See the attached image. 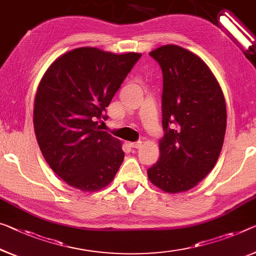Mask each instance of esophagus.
Segmentation results:
<instances>
[{
  "mask_svg": "<svg viewBox=\"0 0 256 256\" xmlns=\"http://www.w3.org/2000/svg\"><path fill=\"white\" fill-rule=\"evenodd\" d=\"M128 145L132 148H140L142 142L140 140H138V142H128Z\"/></svg>",
  "mask_w": 256,
  "mask_h": 256,
  "instance_id": "1",
  "label": "esophagus"
}]
</instances>
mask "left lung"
<instances>
[{
	"label": "left lung",
	"mask_w": 256,
	"mask_h": 256,
	"mask_svg": "<svg viewBox=\"0 0 256 256\" xmlns=\"http://www.w3.org/2000/svg\"><path fill=\"white\" fill-rule=\"evenodd\" d=\"M164 76L159 160L148 169L153 186L167 194L194 188L221 153L226 106L221 86L199 56L175 44L150 52Z\"/></svg>",
	"instance_id": "8db88e82"
}]
</instances>
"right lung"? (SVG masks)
<instances>
[{
	"instance_id": "add662e5",
	"label": "right lung",
	"mask_w": 256,
	"mask_h": 256,
	"mask_svg": "<svg viewBox=\"0 0 256 256\" xmlns=\"http://www.w3.org/2000/svg\"><path fill=\"white\" fill-rule=\"evenodd\" d=\"M142 54L82 46L49 66L34 100L38 144L50 168L84 192L108 186L124 158L121 140L100 130L105 108Z\"/></svg>"
}]
</instances>
